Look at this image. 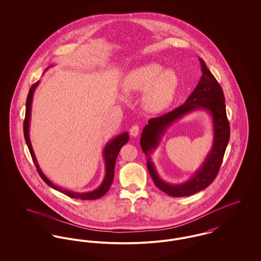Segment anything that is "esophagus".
Wrapping results in <instances>:
<instances>
[{
    "mask_svg": "<svg viewBox=\"0 0 261 261\" xmlns=\"http://www.w3.org/2000/svg\"><path fill=\"white\" fill-rule=\"evenodd\" d=\"M129 133H130V136H132V137H134V138L138 137L139 134V126H138V125H133L132 128L129 129Z\"/></svg>",
    "mask_w": 261,
    "mask_h": 261,
    "instance_id": "34e87169",
    "label": "esophagus"
}]
</instances>
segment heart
I'll list each match as a JSON object with an SVG mask.
<instances>
[{
  "mask_svg": "<svg viewBox=\"0 0 261 261\" xmlns=\"http://www.w3.org/2000/svg\"><path fill=\"white\" fill-rule=\"evenodd\" d=\"M126 92H142V104L150 113H160L173 103L179 88L176 71L150 62L130 70L122 80Z\"/></svg>",
  "mask_w": 261,
  "mask_h": 261,
  "instance_id": "1",
  "label": "heart"
}]
</instances>
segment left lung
I'll use <instances>...</instances> for the list:
<instances>
[{
    "label": "left lung",
    "instance_id": "obj_1",
    "mask_svg": "<svg viewBox=\"0 0 261 261\" xmlns=\"http://www.w3.org/2000/svg\"><path fill=\"white\" fill-rule=\"evenodd\" d=\"M200 62L203 74L186 102L161 117L150 119L144 126L140 138V146L147 158V168L155 186L171 197H186L206 189L219 172L229 140V124L226 119L223 90L205 62L202 59ZM197 110L206 111L211 118L213 126L212 147L200 168L190 179L179 185L168 184L156 172L153 153L167 129L174 122Z\"/></svg>",
    "mask_w": 261,
    "mask_h": 261
}]
</instances>
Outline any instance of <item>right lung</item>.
<instances>
[{
	"label": "right lung",
	"instance_id": "obj_1",
	"mask_svg": "<svg viewBox=\"0 0 261 261\" xmlns=\"http://www.w3.org/2000/svg\"><path fill=\"white\" fill-rule=\"evenodd\" d=\"M53 65L48 66L46 69L47 71L50 67H53ZM39 85V81H37L35 84H34L28 95V99H27V105H25V118H24V122H23V135H24V139L25 142L28 144V147L30 149L31 155L33 157V160L35 162V167L37 169V172L40 175V177L42 178V180L48 185L50 186L53 189L56 191L61 192L64 195L71 197V198H75V199H80V200H96L101 198L102 196H104L107 192L109 191L113 180H114V175H115V165H116V160L118 154L121 150L122 146L129 140V136L127 132H124L121 135L115 137L114 139L109 140L104 147V151H103V158H104L105 162V176L102 183L100 184V186L98 188H96L95 190L88 192H75L71 191V190H66L63 189L57 185H55L47 177L46 175L42 172L37 159L35 157V151L31 142L30 139V124H31V116H32V104H33V99H34V94H35V90L37 86Z\"/></svg>",
	"mask_w": 261,
	"mask_h": 261
}]
</instances>
